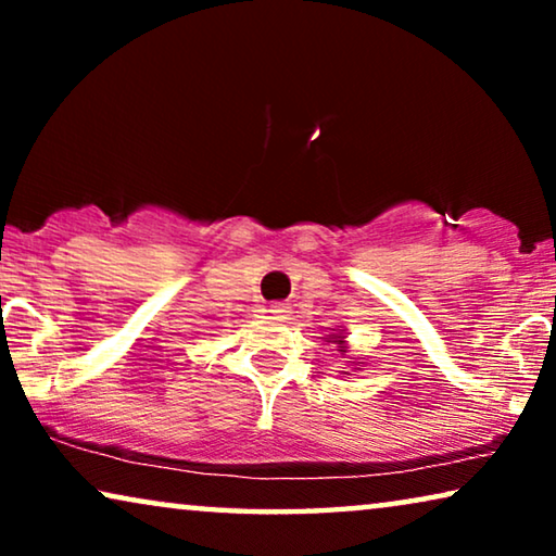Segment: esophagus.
<instances>
[{
  "label": "esophagus",
  "instance_id": "34e87169",
  "mask_svg": "<svg viewBox=\"0 0 556 556\" xmlns=\"http://www.w3.org/2000/svg\"><path fill=\"white\" fill-rule=\"evenodd\" d=\"M270 314L273 318H278V321H283V318H288V314H291V308H288V303H273Z\"/></svg>",
  "mask_w": 556,
  "mask_h": 556
}]
</instances>
